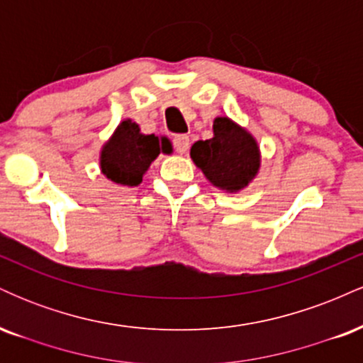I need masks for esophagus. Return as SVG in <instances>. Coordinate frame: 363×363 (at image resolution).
<instances>
[{
    "mask_svg": "<svg viewBox=\"0 0 363 363\" xmlns=\"http://www.w3.org/2000/svg\"><path fill=\"white\" fill-rule=\"evenodd\" d=\"M191 145V140L187 135H177L176 138H174V148H176L177 153H186L187 148H189Z\"/></svg>",
    "mask_w": 363,
    "mask_h": 363,
    "instance_id": "obj_1",
    "label": "esophagus"
}]
</instances>
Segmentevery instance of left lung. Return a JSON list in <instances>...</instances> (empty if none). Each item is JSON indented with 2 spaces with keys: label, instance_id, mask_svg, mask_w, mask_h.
<instances>
[{
  "label": "left lung",
  "instance_id": "8db88e82",
  "mask_svg": "<svg viewBox=\"0 0 363 363\" xmlns=\"http://www.w3.org/2000/svg\"><path fill=\"white\" fill-rule=\"evenodd\" d=\"M189 155L208 181L225 193L245 189L261 169L256 138L227 116L215 118L213 136L196 141Z\"/></svg>",
  "mask_w": 363,
  "mask_h": 363
}]
</instances>
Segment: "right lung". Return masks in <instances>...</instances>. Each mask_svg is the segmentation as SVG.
Segmentation results:
<instances>
[{
    "instance_id": "right-lung-1",
    "label": "right lung",
    "mask_w": 363,
    "mask_h": 363,
    "mask_svg": "<svg viewBox=\"0 0 363 363\" xmlns=\"http://www.w3.org/2000/svg\"><path fill=\"white\" fill-rule=\"evenodd\" d=\"M158 153H172L169 138L143 135L135 121L123 119L102 145L99 164L104 176L114 184L136 187Z\"/></svg>"
}]
</instances>
